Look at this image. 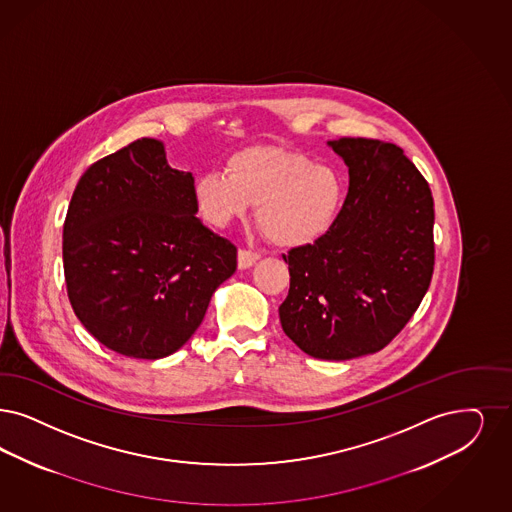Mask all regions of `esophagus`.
Listing matches in <instances>:
<instances>
[{"instance_id":"34e87169","label":"esophagus","mask_w":512,"mask_h":512,"mask_svg":"<svg viewBox=\"0 0 512 512\" xmlns=\"http://www.w3.org/2000/svg\"><path fill=\"white\" fill-rule=\"evenodd\" d=\"M258 260H260V254L252 252V250H239V254H237L239 269H248V267L256 264Z\"/></svg>"}]
</instances>
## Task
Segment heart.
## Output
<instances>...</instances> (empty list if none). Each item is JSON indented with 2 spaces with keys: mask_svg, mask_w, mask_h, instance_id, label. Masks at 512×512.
<instances>
[{
  "mask_svg": "<svg viewBox=\"0 0 512 512\" xmlns=\"http://www.w3.org/2000/svg\"><path fill=\"white\" fill-rule=\"evenodd\" d=\"M343 197V178L334 167L271 146L233 153L226 172H205L191 184L193 207L210 228L245 220L258 205V222L286 248L322 239L338 222Z\"/></svg>",
  "mask_w": 512,
  "mask_h": 512,
  "instance_id": "1",
  "label": "heart"
}]
</instances>
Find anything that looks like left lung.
<instances>
[{
  "mask_svg": "<svg viewBox=\"0 0 512 512\" xmlns=\"http://www.w3.org/2000/svg\"><path fill=\"white\" fill-rule=\"evenodd\" d=\"M328 146L349 169L340 218L313 245L283 256L290 290L284 334L309 357L372 355L423 300L435 265V207L427 180L389 142L340 138Z\"/></svg>",
  "mask_w": 512,
  "mask_h": 512,
  "instance_id": "8db88e82",
  "label": "left lung"
}]
</instances>
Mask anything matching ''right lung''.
Masks as SVG:
<instances>
[{"label":"right lung","instance_id":"right-lung-1","mask_svg":"<svg viewBox=\"0 0 512 512\" xmlns=\"http://www.w3.org/2000/svg\"><path fill=\"white\" fill-rule=\"evenodd\" d=\"M191 184L155 138L102 157L77 182L62 231L68 298L87 332L119 355L178 351L237 269V248L195 218Z\"/></svg>","mask_w":512,"mask_h":512}]
</instances>
